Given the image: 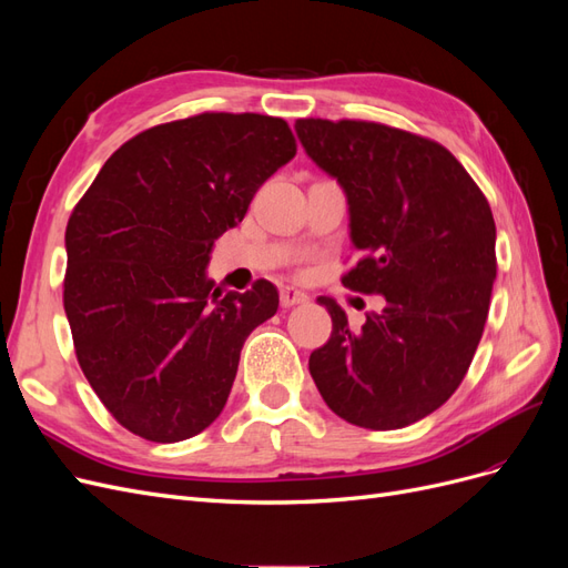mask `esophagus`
<instances>
[{"mask_svg": "<svg viewBox=\"0 0 568 568\" xmlns=\"http://www.w3.org/2000/svg\"><path fill=\"white\" fill-rule=\"evenodd\" d=\"M305 301H307V294H303V291H298L294 286H284L282 294H280L282 307H294V305H301Z\"/></svg>", "mask_w": 568, "mask_h": 568, "instance_id": "34e87169", "label": "esophagus"}]
</instances>
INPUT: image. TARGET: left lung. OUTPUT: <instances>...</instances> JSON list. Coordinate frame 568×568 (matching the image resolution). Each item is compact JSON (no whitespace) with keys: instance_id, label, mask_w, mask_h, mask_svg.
Returning a JSON list of instances; mask_svg holds the SVG:
<instances>
[{"instance_id":"1","label":"left lung","mask_w":568,"mask_h":568,"mask_svg":"<svg viewBox=\"0 0 568 568\" xmlns=\"http://www.w3.org/2000/svg\"><path fill=\"white\" fill-rule=\"evenodd\" d=\"M311 161L348 201L363 253L343 284L386 298L351 332L334 298L332 338L313 382L341 419L372 432L415 424L462 384L484 334L495 282L490 205L448 149L365 120H296Z\"/></svg>"}]
</instances>
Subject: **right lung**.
<instances>
[{
    "instance_id": "obj_1",
    "label": "right lung",
    "mask_w": 568,
    "mask_h": 568,
    "mask_svg": "<svg viewBox=\"0 0 568 568\" xmlns=\"http://www.w3.org/2000/svg\"><path fill=\"white\" fill-rule=\"evenodd\" d=\"M294 156L282 118L201 113L132 136L75 205L65 317L84 376L128 432L178 443L220 417L244 341L280 294L261 280L222 296L205 267Z\"/></svg>"
}]
</instances>
